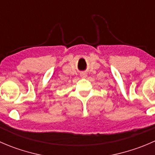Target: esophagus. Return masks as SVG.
<instances>
[{
	"label": "esophagus",
	"instance_id": "34e87169",
	"mask_svg": "<svg viewBox=\"0 0 155 155\" xmlns=\"http://www.w3.org/2000/svg\"><path fill=\"white\" fill-rule=\"evenodd\" d=\"M80 76L82 78H86L87 77V73L86 72H81Z\"/></svg>",
	"mask_w": 155,
	"mask_h": 155
}]
</instances>
